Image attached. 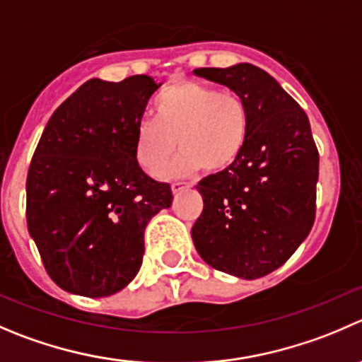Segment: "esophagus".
Here are the masks:
<instances>
[{"mask_svg": "<svg viewBox=\"0 0 362 362\" xmlns=\"http://www.w3.org/2000/svg\"><path fill=\"white\" fill-rule=\"evenodd\" d=\"M185 189V184H182V182H173L171 184V191H173V194H178V192H182Z\"/></svg>", "mask_w": 362, "mask_h": 362, "instance_id": "esophagus-1", "label": "esophagus"}]
</instances>
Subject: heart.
<instances>
[{
	"label": "heart",
	"mask_w": 362,
	"mask_h": 362,
	"mask_svg": "<svg viewBox=\"0 0 362 362\" xmlns=\"http://www.w3.org/2000/svg\"><path fill=\"white\" fill-rule=\"evenodd\" d=\"M156 120H143L136 129L134 152L139 166L159 173L173 156L164 177H184L199 168L206 173L228 170L242 153L247 139L249 113L238 93L194 81L168 86L153 104Z\"/></svg>",
	"instance_id": "heart-1"
}]
</instances>
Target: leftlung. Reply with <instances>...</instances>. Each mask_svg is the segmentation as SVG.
Wrapping results in <instances>:
<instances>
[{
  "label": "left lung",
  "mask_w": 362,
  "mask_h": 362,
  "mask_svg": "<svg viewBox=\"0 0 362 362\" xmlns=\"http://www.w3.org/2000/svg\"><path fill=\"white\" fill-rule=\"evenodd\" d=\"M194 74L245 100L249 131L238 159L196 185L203 212L192 242L214 269L258 279L279 269L315 223L318 150L310 120L274 77L251 63Z\"/></svg>",
  "instance_id": "obj_1"
}]
</instances>
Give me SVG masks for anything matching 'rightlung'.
Returning a JSON list of instances; mask_svg holds the SVG:
<instances>
[{"instance_id": "obj_1", "label": "right lung", "mask_w": 362, "mask_h": 362, "mask_svg": "<svg viewBox=\"0 0 362 362\" xmlns=\"http://www.w3.org/2000/svg\"><path fill=\"white\" fill-rule=\"evenodd\" d=\"M150 76L90 79L52 113L26 180L28 231L65 292L124 290L145 252V228L173 202L170 184L139 168L136 129L157 88Z\"/></svg>"}]
</instances>
